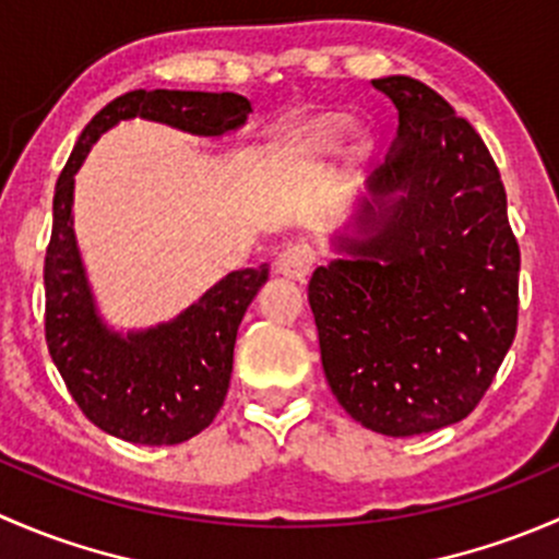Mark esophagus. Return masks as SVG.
Masks as SVG:
<instances>
[{
  "instance_id": "1",
  "label": "esophagus",
  "mask_w": 559,
  "mask_h": 559,
  "mask_svg": "<svg viewBox=\"0 0 559 559\" xmlns=\"http://www.w3.org/2000/svg\"><path fill=\"white\" fill-rule=\"evenodd\" d=\"M313 262H316V253L311 246L292 243L278 253V259H275V270L292 281H306L308 273L313 270Z\"/></svg>"
}]
</instances>
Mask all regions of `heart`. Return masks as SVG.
Returning a JSON list of instances; mask_svg holds the SVG:
<instances>
[{"label":"heart","mask_w":559,"mask_h":559,"mask_svg":"<svg viewBox=\"0 0 559 559\" xmlns=\"http://www.w3.org/2000/svg\"><path fill=\"white\" fill-rule=\"evenodd\" d=\"M348 129V118L343 112H321L316 116L300 134H297V145L302 151H330L341 145L343 134Z\"/></svg>","instance_id":"b5f03b06"}]
</instances>
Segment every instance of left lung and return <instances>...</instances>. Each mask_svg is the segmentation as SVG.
<instances>
[{"instance_id": "8db88e82", "label": "left lung", "mask_w": 559, "mask_h": 559, "mask_svg": "<svg viewBox=\"0 0 559 559\" xmlns=\"http://www.w3.org/2000/svg\"><path fill=\"white\" fill-rule=\"evenodd\" d=\"M373 88L397 107V143L370 178L365 238L316 267L308 302L337 403L408 438L462 421L492 384L520 319V243L476 129L414 78Z\"/></svg>"}]
</instances>
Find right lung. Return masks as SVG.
Here are the masks:
<instances>
[{"label":"right lung","mask_w":559,"mask_h":559,"mask_svg":"<svg viewBox=\"0 0 559 559\" xmlns=\"http://www.w3.org/2000/svg\"><path fill=\"white\" fill-rule=\"evenodd\" d=\"M251 103L224 92L121 94L78 138L56 180L53 229L45 248V343L78 408L110 436L143 447H175L200 436L224 405L240 319L270 267L235 270L170 324L116 335L94 311L72 233V186L88 148L123 118H151L218 138L243 127Z\"/></svg>","instance_id":"1"}]
</instances>
